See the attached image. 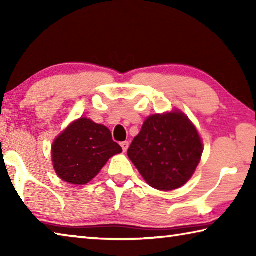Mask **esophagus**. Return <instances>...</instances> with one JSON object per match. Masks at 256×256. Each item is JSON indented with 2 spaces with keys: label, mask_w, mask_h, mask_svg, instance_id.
Listing matches in <instances>:
<instances>
[{
  "label": "esophagus",
  "mask_w": 256,
  "mask_h": 256,
  "mask_svg": "<svg viewBox=\"0 0 256 256\" xmlns=\"http://www.w3.org/2000/svg\"><path fill=\"white\" fill-rule=\"evenodd\" d=\"M128 146H130V142L128 141H124V142H122V144H120V146H122V149H123L124 152H126V151H128Z\"/></svg>",
  "instance_id": "esophagus-1"
}]
</instances>
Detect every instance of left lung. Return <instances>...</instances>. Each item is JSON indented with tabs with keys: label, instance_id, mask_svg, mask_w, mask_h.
I'll return each mask as SVG.
<instances>
[{
	"label": "left lung",
	"instance_id": "8db88e82",
	"mask_svg": "<svg viewBox=\"0 0 256 256\" xmlns=\"http://www.w3.org/2000/svg\"><path fill=\"white\" fill-rule=\"evenodd\" d=\"M202 154L203 141L196 126L177 108L148 116L128 150L146 183L166 192L192 178Z\"/></svg>",
	"mask_w": 256,
	"mask_h": 256
}]
</instances>
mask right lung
<instances>
[{"instance_id": "right-lung-1", "label": "right lung", "mask_w": 256, "mask_h": 256, "mask_svg": "<svg viewBox=\"0 0 256 256\" xmlns=\"http://www.w3.org/2000/svg\"><path fill=\"white\" fill-rule=\"evenodd\" d=\"M122 152L110 128L80 118L68 125L52 144V162L60 180L86 185L94 178L112 156Z\"/></svg>"}]
</instances>
